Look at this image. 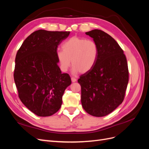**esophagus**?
I'll list each match as a JSON object with an SVG mask.
<instances>
[{
	"label": "esophagus",
	"instance_id": "obj_1",
	"mask_svg": "<svg viewBox=\"0 0 149 149\" xmlns=\"http://www.w3.org/2000/svg\"><path fill=\"white\" fill-rule=\"evenodd\" d=\"M71 81L73 82V83H74V82H76V81H77V79H76L75 78H74V77H71Z\"/></svg>",
	"mask_w": 149,
	"mask_h": 149
}]
</instances>
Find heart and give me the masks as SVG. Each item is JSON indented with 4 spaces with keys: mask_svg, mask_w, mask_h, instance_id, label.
<instances>
[{
    "mask_svg": "<svg viewBox=\"0 0 149 149\" xmlns=\"http://www.w3.org/2000/svg\"><path fill=\"white\" fill-rule=\"evenodd\" d=\"M63 50L56 53L62 71H66L71 65L73 73L79 71L86 73L96 65L99 49L97 43L92 40L78 37H71L62 45Z\"/></svg>",
    "mask_w": 149,
    "mask_h": 149,
    "instance_id": "1",
    "label": "heart"
}]
</instances>
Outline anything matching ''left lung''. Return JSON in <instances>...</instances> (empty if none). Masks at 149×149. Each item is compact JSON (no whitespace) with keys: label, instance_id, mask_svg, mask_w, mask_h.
<instances>
[{"label":"left lung","instance_id":"1","mask_svg":"<svg viewBox=\"0 0 149 149\" xmlns=\"http://www.w3.org/2000/svg\"><path fill=\"white\" fill-rule=\"evenodd\" d=\"M86 34L93 38L99 49L96 65L80 76L83 109L96 117L107 116L124 101L129 81L127 59L116 40L101 30Z\"/></svg>","mask_w":149,"mask_h":149}]
</instances>
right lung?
Listing matches in <instances>:
<instances>
[{"mask_svg": "<svg viewBox=\"0 0 149 149\" xmlns=\"http://www.w3.org/2000/svg\"><path fill=\"white\" fill-rule=\"evenodd\" d=\"M70 31L38 30L26 38L15 57L13 78L20 101L38 116H50L59 110L65 90L71 83L61 73L57 48Z\"/></svg>", "mask_w": 149, "mask_h": 149, "instance_id": "add662e5", "label": "right lung"}]
</instances>
